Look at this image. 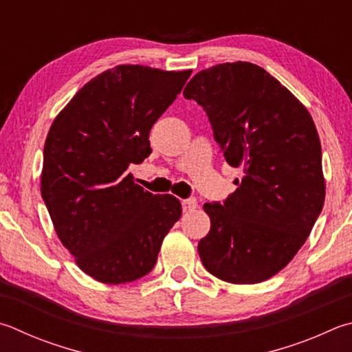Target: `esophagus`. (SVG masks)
I'll use <instances>...</instances> for the list:
<instances>
[{
  "mask_svg": "<svg viewBox=\"0 0 352 352\" xmlns=\"http://www.w3.org/2000/svg\"><path fill=\"white\" fill-rule=\"evenodd\" d=\"M182 204L184 212H188V210H194L197 208V200L195 198H186V200L182 201Z\"/></svg>",
  "mask_w": 352,
  "mask_h": 352,
  "instance_id": "obj_1",
  "label": "esophagus"
}]
</instances>
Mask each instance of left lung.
Here are the masks:
<instances>
[{
	"instance_id": "8db88e82",
	"label": "left lung",
	"mask_w": 352,
	"mask_h": 352,
	"mask_svg": "<svg viewBox=\"0 0 352 352\" xmlns=\"http://www.w3.org/2000/svg\"><path fill=\"white\" fill-rule=\"evenodd\" d=\"M206 111L237 190L225 204L204 203L210 219L198 243L206 270L223 282L254 285L296 257L322 212V146L308 109L257 65L200 70L183 91Z\"/></svg>"
}]
</instances>
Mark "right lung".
<instances>
[{
    "mask_svg": "<svg viewBox=\"0 0 352 352\" xmlns=\"http://www.w3.org/2000/svg\"><path fill=\"white\" fill-rule=\"evenodd\" d=\"M192 70L120 65L86 82L47 132L41 197L80 270L123 285L155 266L182 217L170 194L154 195L127 174L151 155L149 132Z\"/></svg>",
    "mask_w": 352,
    "mask_h": 352,
    "instance_id": "right-lung-1",
    "label": "right lung"
}]
</instances>
